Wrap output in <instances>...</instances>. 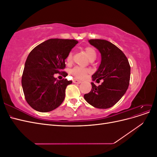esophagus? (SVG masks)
<instances>
[{"label":"esophagus","instance_id":"1","mask_svg":"<svg viewBox=\"0 0 157 157\" xmlns=\"http://www.w3.org/2000/svg\"><path fill=\"white\" fill-rule=\"evenodd\" d=\"M73 82L75 83V84H80V83H81V81H80V80H77V79H74L73 80Z\"/></svg>","mask_w":157,"mask_h":157}]
</instances>
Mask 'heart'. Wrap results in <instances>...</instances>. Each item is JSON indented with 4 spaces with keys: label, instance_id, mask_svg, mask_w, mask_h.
Instances as JSON below:
<instances>
[{
    "label": "heart",
    "instance_id": "heart-1",
    "mask_svg": "<svg viewBox=\"0 0 157 157\" xmlns=\"http://www.w3.org/2000/svg\"><path fill=\"white\" fill-rule=\"evenodd\" d=\"M84 50L86 52V53L88 56V58L90 59V60L96 59L97 54H96V50H94V48H92V47H86V48L84 49ZM72 57H73L72 53H69L67 58V60L68 61H71V59H72ZM88 73V70L87 69H84L79 67H76L71 71V75H73L75 77L77 78H84L85 77H86Z\"/></svg>",
    "mask_w": 157,
    "mask_h": 157
}]
</instances>
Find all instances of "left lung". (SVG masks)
Wrapping results in <instances>:
<instances>
[{
	"label": "left lung",
	"mask_w": 157,
	"mask_h": 157,
	"mask_svg": "<svg viewBox=\"0 0 157 157\" xmlns=\"http://www.w3.org/2000/svg\"><path fill=\"white\" fill-rule=\"evenodd\" d=\"M89 43L101 54V63L92 76V80H103L96 86L91 82L92 90L84 98L90 105L98 109L113 107L124 96L129 86L130 66L123 52L111 42L90 39Z\"/></svg>",
	"instance_id": "1"
}]
</instances>
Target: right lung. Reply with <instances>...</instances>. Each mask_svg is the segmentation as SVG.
<instances>
[{"label":"right lung","instance_id":"add662e5","mask_svg":"<svg viewBox=\"0 0 157 157\" xmlns=\"http://www.w3.org/2000/svg\"><path fill=\"white\" fill-rule=\"evenodd\" d=\"M77 40L51 39L36 46L26 59L21 85L28 104L39 112H49L63 101L65 89L72 83L67 79L58 80L56 73L67 76L61 70L65 60Z\"/></svg>","mask_w":157,"mask_h":157}]
</instances>
